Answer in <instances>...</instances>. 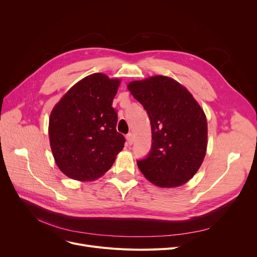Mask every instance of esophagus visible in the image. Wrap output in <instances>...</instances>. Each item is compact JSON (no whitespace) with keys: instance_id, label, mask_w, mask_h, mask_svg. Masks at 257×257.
Here are the masks:
<instances>
[{"instance_id":"esophagus-1","label":"esophagus","mask_w":257,"mask_h":257,"mask_svg":"<svg viewBox=\"0 0 257 257\" xmlns=\"http://www.w3.org/2000/svg\"><path fill=\"white\" fill-rule=\"evenodd\" d=\"M126 140H127V142H128V144H129V145H132V144H133V142H134V137H133V134H132V133L127 134Z\"/></svg>"}]
</instances>
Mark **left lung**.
Returning <instances> with one entry per match:
<instances>
[{
	"instance_id": "left-lung-1",
	"label": "left lung",
	"mask_w": 257,
	"mask_h": 257,
	"mask_svg": "<svg viewBox=\"0 0 257 257\" xmlns=\"http://www.w3.org/2000/svg\"><path fill=\"white\" fill-rule=\"evenodd\" d=\"M128 90L146 109L152 132L151 151L138 166L159 187H177L192 179L207 149L204 110L182 84L156 75L131 81Z\"/></svg>"
}]
</instances>
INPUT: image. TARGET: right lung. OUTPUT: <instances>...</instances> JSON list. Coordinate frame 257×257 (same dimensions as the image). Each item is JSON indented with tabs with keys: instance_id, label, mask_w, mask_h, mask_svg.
<instances>
[{
	"instance_id": "add662e5",
	"label": "right lung",
	"mask_w": 257,
	"mask_h": 257,
	"mask_svg": "<svg viewBox=\"0 0 257 257\" xmlns=\"http://www.w3.org/2000/svg\"><path fill=\"white\" fill-rule=\"evenodd\" d=\"M120 80L94 73L74 84L54 106L49 139L54 160L71 179L93 181L111 168L125 138L112 107Z\"/></svg>"
}]
</instances>
